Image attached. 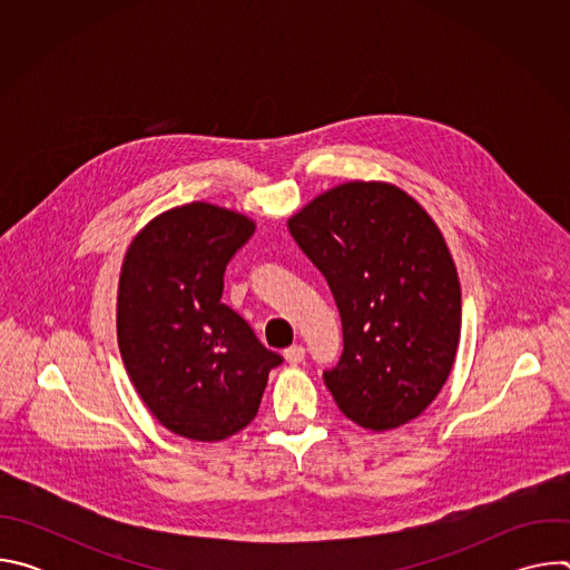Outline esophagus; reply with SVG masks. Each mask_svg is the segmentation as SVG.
<instances>
[{"mask_svg":"<svg viewBox=\"0 0 570 570\" xmlns=\"http://www.w3.org/2000/svg\"><path fill=\"white\" fill-rule=\"evenodd\" d=\"M304 356H306V350H304L302 345H293V347H288V350L284 352V358H286L291 365H299V363L304 361Z\"/></svg>","mask_w":570,"mask_h":570,"instance_id":"1","label":"esophagus"}]
</instances>
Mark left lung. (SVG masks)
Listing matches in <instances>:
<instances>
[{"label": "left lung", "mask_w": 570, "mask_h": 570, "mask_svg": "<svg viewBox=\"0 0 570 570\" xmlns=\"http://www.w3.org/2000/svg\"><path fill=\"white\" fill-rule=\"evenodd\" d=\"M286 225L341 311L343 356L324 383L343 415L374 433L420 417L453 370L462 322L435 220L392 183L350 180Z\"/></svg>", "instance_id": "8db88e82"}]
</instances>
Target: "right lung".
<instances>
[{"label":"right lung","instance_id":"right-lung-1","mask_svg":"<svg viewBox=\"0 0 570 570\" xmlns=\"http://www.w3.org/2000/svg\"><path fill=\"white\" fill-rule=\"evenodd\" d=\"M236 209L196 200L150 218L130 240L117 288V343L153 417L196 442L246 429L282 356L220 302L223 273L255 234Z\"/></svg>","mask_w":570,"mask_h":570}]
</instances>
